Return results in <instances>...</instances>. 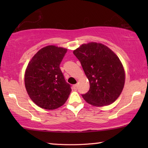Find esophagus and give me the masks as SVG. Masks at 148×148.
Returning <instances> with one entry per match:
<instances>
[{
  "label": "esophagus",
  "mask_w": 148,
  "mask_h": 148,
  "mask_svg": "<svg viewBox=\"0 0 148 148\" xmlns=\"http://www.w3.org/2000/svg\"><path fill=\"white\" fill-rule=\"evenodd\" d=\"M73 89L74 90H77V84L74 85V86H73Z\"/></svg>",
  "instance_id": "1"
}]
</instances>
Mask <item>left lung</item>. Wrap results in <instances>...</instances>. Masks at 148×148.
<instances>
[{
	"label": "left lung",
	"instance_id": "obj_1",
	"mask_svg": "<svg viewBox=\"0 0 148 148\" xmlns=\"http://www.w3.org/2000/svg\"><path fill=\"white\" fill-rule=\"evenodd\" d=\"M73 53L89 82V91L82 95L85 101L99 107L116 101L125 81L123 66L117 55L105 45L93 42L82 44Z\"/></svg>",
	"mask_w": 148,
	"mask_h": 148
}]
</instances>
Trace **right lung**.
I'll list each match as a JSON object with an SVG mask.
<instances>
[{
  "mask_svg": "<svg viewBox=\"0 0 148 148\" xmlns=\"http://www.w3.org/2000/svg\"><path fill=\"white\" fill-rule=\"evenodd\" d=\"M67 49L50 45L32 57L25 72V86L37 106L55 110L62 106L72 89L64 78L59 65Z\"/></svg>",
  "mask_w": 148,
  "mask_h": 148,
  "instance_id": "right-lung-1",
  "label": "right lung"
}]
</instances>
